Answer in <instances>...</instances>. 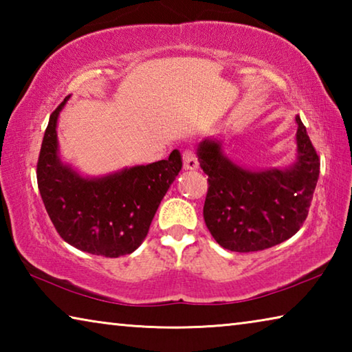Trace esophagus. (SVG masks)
Returning <instances> with one entry per match:
<instances>
[{
	"mask_svg": "<svg viewBox=\"0 0 352 352\" xmlns=\"http://www.w3.org/2000/svg\"><path fill=\"white\" fill-rule=\"evenodd\" d=\"M183 158V168L188 170H195L199 168V160L195 157V153L192 151H184L182 153Z\"/></svg>",
	"mask_w": 352,
	"mask_h": 352,
	"instance_id": "34e87169",
	"label": "esophagus"
}]
</instances>
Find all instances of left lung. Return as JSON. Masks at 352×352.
<instances>
[{"label":"left lung","mask_w":352,"mask_h":352,"mask_svg":"<svg viewBox=\"0 0 352 352\" xmlns=\"http://www.w3.org/2000/svg\"><path fill=\"white\" fill-rule=\"evenodd\" d=\"M298 162L290 169L252 172L223 157L217 140L197 147L208 175L205 223L220 247L259 252L294 236L309 214L320 174V157L296 116Z\"/></svg>","instance_id":"1"}]
</instances>
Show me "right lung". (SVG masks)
Listing matches in <instances>:
<instances>
[{"label":"right lung","mask_w":352,"mask_h":352,"mask_svg":"<svg viewBox=\"0 0 352 352\" xmlns=\"http://www.w3.org/2000/svg\"><path fill=\"white\" fill-rule=\"evenodd\" d=\"M51 113L41 142L37 183L47 216L65 242L82 252L118 258L141 245L170 183L182 169L178 151L168 160L124 169L102 178H82L57 157V118Z\"/></svg>","instance_id":"1"}]
</instances>
